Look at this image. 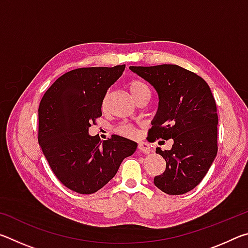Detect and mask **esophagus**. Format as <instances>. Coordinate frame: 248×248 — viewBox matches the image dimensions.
I'll use <instances>...</instances> for the list:
<instances>
[{"mask_svg": "<svg viewBox=\"0 0 248 248\" xmlns=\"http://www.w3.org/2000/svg\"><path fill=\"white\" fill-rule=\"evenodd\" d=\"M138 150L139 151H141L142 153H144V154H148V153H150V146L146 144V143H144V142H142V143H139L138 144Z\"/></svg>", "mask_w": 248, "mask_h": 248, "instance_id": "1", "label": "esophagus"}]
</instances>
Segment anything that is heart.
I'll use <instances>...</instances> for the list:
<instances>
[{
    "instance_id": "obj_1",
    "label": "heart",
    "mask_w": 248,
    "mask_h": 248,
    "mask_svg": "<svg viewBox=\"0 0 248 248\" xmlns=\"http://www.w3.org/2000/svg\"><path fill=\"white\" fill-rule=\"evenodd\" d=\"M127 86L130 94H131L132 97L136 99V102H138V100H140L142 98H150L151 96L150 86L144 81H142V79L133 78L131 81L128 82ZM106 103H107V96H105L102 102L103 109L106 107ZM115 131L118 134H120V136L128 137V138H133L137 136V130L129 124H119L118 127L115 129Z\"/></svg>"
}]
</instances>
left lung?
I'll use <instances>...</instances> for the list:
<instances>
[{
    "mask_svg": "<svg viewBox=\"0 0 248 248\" xmlns=\"http://www.w3.org/2000/svg\"><path fill=\"white\" fill-rule=\"evenodd\" d=\"M158 94V111L149 134L174 140L170 151L156 149L166 162L154 185L169 195H183L203 179L217 153V110L207 82L176 64L130 66Z\"/></svg>",
    "mask_w": 248,
    "mask_h": 248,
    "instance_id": "1",
    "label": "left lung"
}]
</instances>
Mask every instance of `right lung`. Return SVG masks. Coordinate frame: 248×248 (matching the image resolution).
I'll list each match as a JSON object with an SVG mask.
<instances>
[{
  "label": "right lung",
  "instance_id": "1",
  "mask_svg": "<svg viewBox=\"0 0 248 248\" xmlns=\"http://www.w3.org/2000/svg\"><path fill=\"white\" fill-rule=\"evenodd\" d=\"M125 64L79 68L59 78L38 109V142L56 177L78 194H94L118 171L137 143L119 136L100 142L89 128L102 116V102Z\"/></svg>",
  "mask_w": 248,
  "mask_h": 248
}]
</instances>
